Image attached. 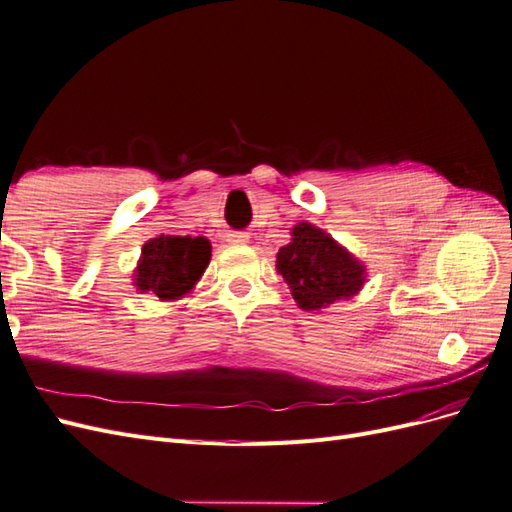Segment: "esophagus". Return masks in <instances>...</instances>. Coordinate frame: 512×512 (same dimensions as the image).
Returning a JSON list of instances; mask_svg holds the SVG:
<instances>
[{
	"label": "esophagus",
	"instance_id": "34e87169",
	"mask_svg": "<svg viewBox=\"0 0 512 512\" xmlns=\"http://www.w3.org/2000/svg\"><path fill=\"white\" fill-rule=\"evenodd\" d=\"M247 241H250V237H247L245 232H235V235H228V243H232V245H245Z\"/></svg>",
	"mask_w": 512,
	"mask_h": 512
}]
</instances>
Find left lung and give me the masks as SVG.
<instances>
[{
  "instance_id": "left-lung-1",
  "label": "left lung",
  "mask_w": 512,
  "mask_h": 512,
  "mask_svg": "<svg viewBox=\"0 0 512 512\" xmlns=\"http://www.w3.org/2000/svg\"><path fill=\"white\" fill-rule=\"evenodd\" d=\"M290 237L275 256V269L288 284L294 303L305 312H320L337 301L352 299L365 286L367 267L329 232L303 220L294 224Z\"/></svg>"
}]
</instances>
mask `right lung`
Returning <instances> with one entry per match:
<instances>
[{
	"label": "right lung",
	"instance_id": "obj_1",
	"mask_svg": "<svg viewBox=\"0 0 512 512\" xmlns=\"http://www.w3.org/2000/svg\"><path fill=\"white\" fill-rule=\"evenodd\" d=\"M209 260L207 237L158 235L143 245L132 284L136 290L156 294L160 301H177L194 290Z\"/></svg>",
	"mask_w": 512,
	"mask_h": 512
}]
</instances>
